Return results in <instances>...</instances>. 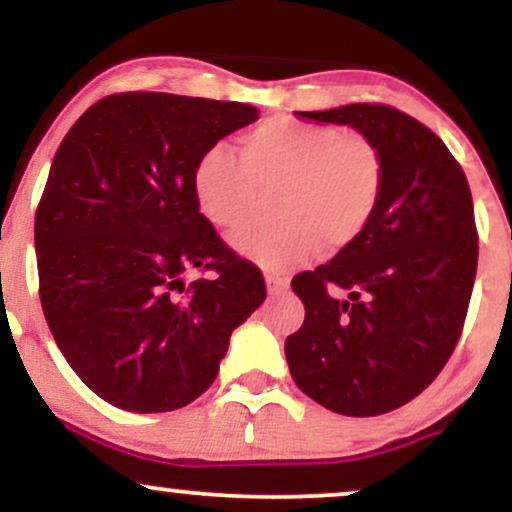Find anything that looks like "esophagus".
Instances as JSON below:
<instances>
[{"mask_svg": "<svg viewBox=\"0 0 512 512\" xmlns=\"http://www.w3.org/2000/svg\"><path fill=\"white\" fill-rule=\"evenodd\" d=\"M264 281H267V291L272 293V296H279V293H284L286 289H289V279H284V276L267 274L264 276Z\"/></svg>", "mask_w": 512, "mask_h": 512, "instance_id": "obj_1", "label": "esophagus"}]
</instances>
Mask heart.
<instances>
[{"label":"heart","mask_w":512,"mask_h":512,"mask_svg":"<svg viewBox=\"0 0 512 512\" xmlns=\"http://www.w3.org/2000/svg\"><path fill=\"white\" fill-rule=\"evenodd\" d=\"M385 168L378 146L332 125L272 117L240 139V161L216 144L197 158L192 192L216 228H238L272 190L274 221L252 223L231 238L240 255L267 272H289L325 245L351 248L378 214Z\"/></svg>","instance_id":"b5f03b06"}]
</instances>
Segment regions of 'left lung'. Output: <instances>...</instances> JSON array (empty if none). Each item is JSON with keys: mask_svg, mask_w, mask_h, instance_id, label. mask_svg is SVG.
<instances>
[{"mask_svg": "<svg viewBox=\"0 0 512 512\" xmlns=\"http://www.w3.org/2000/svg\"><path fill=\"white\" fill-rule=\"evenodd\" d=\"M298 115L368 137L385 185L358 243L293 276L305 320L286 339V361L322 407L387 414L438 378L462 334L479 257L472 192L443 139L392 105Z\"/></svg>", "mask_w": 512, "mask_h": 512, "instance_id": "8db88e82", "label": "left lung"}]
</instances>
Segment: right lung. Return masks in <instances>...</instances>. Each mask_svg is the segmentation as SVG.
Segmentation results:
<instances>
[{
  "label": "right lung",
  "mask_w": 512,
  "mask_h": 512,
  "mask_svg": "<svg viewBox=\"0 0 512 512\" xmlns=\"http://www.w3.org/2000/svg\"><path fill=\"white\" fill-rule=\"evenodd\" d=\"M257 115L248 103L113 93L57 149L35 211L40 303L69 366L113 407L195 402L267 296L192 192L197 158ZM195 268L215 276L187 285Z\"/></svg>",
  "instance_id": "1"
}]
</instances>
